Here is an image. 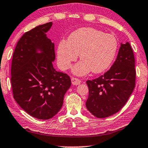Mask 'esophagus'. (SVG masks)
Here are the masks:
<instances>
[{
	"mask_svg": "<svg viewBox=\"0 0 148 148\" xmlns=\"http://www.w3.org/2000/svg\"><path fill=\"white\" fill-rule=\"evenodd\" d=\"M71 80H72V84L74 85V86H77V85L80 84L81 82L80 79H78L77 78H72Z\"/></svg>",
	"mask_w": 148,
	"mask_h": 148,
	"instance_id": "34e87169",
	"label": "esophagus"
}]
</instances>
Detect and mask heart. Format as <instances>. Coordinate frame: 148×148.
<instances>
[{
  "instance_id": "b5f03b06",
  "label": "heart",
  "mask_w": 148,
  "mask_h": 148,
  "mask_svg": "<svg viewBox=\"0 0 148 148\" xmlns=\"http://www.w3.org/2000/svg\"><path fill=\"white\" fill-rule=\"evenodd\" d=\"M118 49V41L110 34H105L93 28H81L72 32L68 41L62 40L57 47L59 67L66 70L73 62L82 60L72 69L77 76H84L92 71L100 73L108 68Z\"/></svg>"
}]
</instances>
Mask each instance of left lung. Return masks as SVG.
Returning a JSON list of instances; mask_svg holds the SVG:
<instances>
[{
  "label": "left lung",
  "instance_id": "1",
  "mask_svg": "<svg viewBox=\"0 0 148 148\" xmlns=\"http://www.w3.org/2000/svg\"><path fill=\"white\" fill-rule=\"evenodd\" d=\"M135 58L129 42L121 43L116 60L104 74L88 80L89 96L86 102L90 113L107 118L122 108L135 88Z\"/></svg>",
  "mask_w": 148,
  "mask_h": 148
}]
</instances>
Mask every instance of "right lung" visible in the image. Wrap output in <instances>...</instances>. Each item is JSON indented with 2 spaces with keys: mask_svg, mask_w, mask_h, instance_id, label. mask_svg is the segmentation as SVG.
<instances>
[{
  "mask_svg": "<svg viewBox=\"0 0 148 148\" xmlns=\"http://www.w3.org/2000/svg\"><path fill=\"white\" fill-rule=\"evenodd\" d=\"M52 23L25 32L13 53L11 84L13 97L22 109L39 120H48L60 111L71 86L69 76L53 67L54 44L46 36Z\"/></svg>",
  "mask_w": 148,
  "mask_h": 148,
  "instance_id": "add662e5",
  "label": "right lung"
}]
</instances>
